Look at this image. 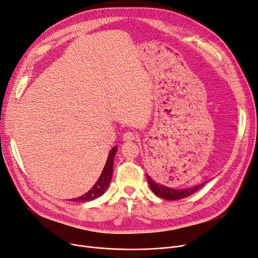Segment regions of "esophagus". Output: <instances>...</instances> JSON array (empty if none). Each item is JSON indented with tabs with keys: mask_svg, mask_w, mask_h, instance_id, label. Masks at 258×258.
<instances>
[{
	"mask_svg": "<svg viewBox=\"0 0 258 258\" xmlns=\"http://www.w3.org/2000/svg\"><path fill=\"white\" fill-rule=\"evenodd\" d=\"M136 134L133 132H125L124 135H123V141H134L136 139Z\"/></svg>",
	"mask_w": 258,
	"mask_h": 258,
	"instance_id": "esophagus-1",
	"label": "esophagus"
}]
</instances>
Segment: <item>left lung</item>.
Here are the masks:
<instances>
[{"label": "left lung", "mask_w": 258, "mask_h": 258, "mask_svg": "<svg viewBox=\"0 0 258 258\" xmlns=\"http://www.w3.org/2000/svg\"><path fill=\"white\" fill-rule=\"evenodd\" d=\"M147 178H148L149 185L153 191V193L158 197H160L162 199H166V200H178V199H182V198L188 197L189 195H192L195 192H197L198 189H200L207 183V181H206V182H203L200 184H197L195 186L178 189V188H173V187L166 186V185H163V184L156 182L154 179L149 175H147Z\"/></svg>", "instance_id": "obj_1"}]
</instances>
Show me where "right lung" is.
<instances>
[{
  "label": "right lung",
  "mask_w": 258,
  "mask_h": 258,
  "mask_svg": "<svg viewBox=\"0 0 258 258\" xmlns=\"http://www.w3.org/2000/svg\"><path fill=\"white\" fill-rule=\"evenodd\" d=\"M117 151H118V147H114L110 150L108 157H107L106 163L104 165V169H103L101 175H100V177L98 178L97 182L94 184V186L89 189L86 194L78 197V198L72 199L73 201H78V203H87V201H92L96 198H99L100 196H102L105 193V191L110 183L111 176H113L114 158H115V155H116Z\"/></svg>",
  "instance_id": "right-lung-1"
}]
</instances>
